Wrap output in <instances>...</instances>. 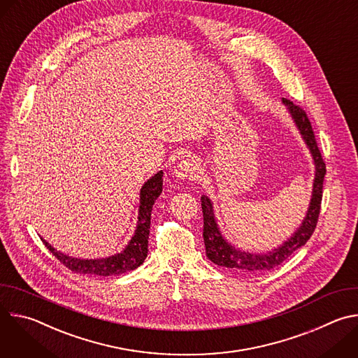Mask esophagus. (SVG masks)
Segmentation results:
<instances>
[{
  "label": "esophagus",
  "mask_w": 358,
  "mask_h": 358,
  "mask_svg": "<svg viewBox=\"0 0 358 358\" xmlns=\"http://www.w3.org/2000/svg\"><path fill=\"white\" fill-rule=\"evenodd\" d=\"M198 170H199V166H198L196 160H194V157H191V156H185L174 169V176L178 180L194 178L198 174Z\"/></svg>",
  "instance_id": "esophagus-1"
}]
</instances>
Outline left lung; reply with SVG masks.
Masks as SVG:
<instances>
[{
  "mask_svg": "<svg viewBox=\"0 0 358 358\" xmlns=\"http://www.w3.org/2000/svg\"><path fill=\"white\" fill-rule=\"evenodd\" d=\"M282 101L287 108L306 145L309 147L315 166H316L312 199L309 203L308 213H306V217L301 225L297 228V231L280 246L266 253H249V252L241 250L239 248H235L222 236L214 215L213 202L207 195H202L201 196V207H202V217H203L202 236H203V243H206V253L208 259L218 266L231 268L234 271H239L245 273H261V272L272 271L273 268L280 265L283 261H286L296 249H299L300 246H303L306 242H308L317 225V220L320 214V203L323 196V181L326 176V164L322 159L320 150L317 147L315 133L308 115H306V112L301 108L293 105V101L285 97L282 99Z\"/></svg>",
  "mask_w": 358,
  "mask_h": 358,
  "instance_id": "obj_1",
  "label": "left lung"
}]
</instances>
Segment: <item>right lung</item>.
<instances>
[{
	"label": "right lung",
	"instance_id": "1",
	"mask_svg": "<svg viewBox=\"0 0 358 358\" xmlns=\"http://www.w3.org/2000/svg\"><path fill=\"white\" fill-rule=\"evenodd\" d=\"M163 191V171L152 176L147 180L140 189V207H138V218L134 235L131 236L127 246L109 258L101 259H79L72 258L69 255H65L57 250L54 246H50L45 239L42 242L45 246L55 255V258L64 264L68 269L75 273L82 275H94V276H116L138 268L144 259L147 258L148 252V234H150V220L151 210L155 206V201L160 196Z\"/></svg>",
	"mask_w": 358,
	"mask_h": 358
}]
</instances>
